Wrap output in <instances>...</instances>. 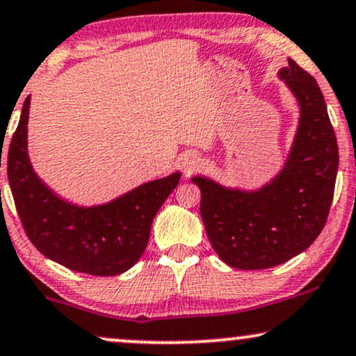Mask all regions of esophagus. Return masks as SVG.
I'll list each match as a JSON object with an SVG mask.
<instances>
[{
  "instance_id": "34e87169",
  "label": "esophagus",
  "mask_w": 356,
  "mask_h": 356,
  "mask_svg": "<svg viewBox=\"0 0 356 356\" xmlns=\"http://www.w3.org/2000/svg\"><path fill=\"white\" fill-rule=\"evenodd\" d=\"M200 163H201V158L198 155H186L185 158H183V161H181L183 168H185L188 173H190V171H195L196 168H198Z\"/></svg>"
}]
</instances>
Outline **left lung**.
<instances>
[{
  "label": "left lung",
  "mask_w": 356,
  "mask_h": 356,
  "mask_svg": "<svg viewBox=\"0 0 356 356\" xmlns=\"http://www.w3.org/2000/svg\"><path fill=\"white\" fill-rule=\"evenodd\" d=\"M300 105L299 129L280 173L257 191L193 177L213 249L227 266L269 269L305 251L325 226L339 170V145L317 81L289 59L279 71Z\"/></svg>",
  "instance_id": "obj_1"
}]
</instances>
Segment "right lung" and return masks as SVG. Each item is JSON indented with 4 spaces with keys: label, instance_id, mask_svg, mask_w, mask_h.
<instances>
[{
    "label": "right lung",
    "instance_id": "right-lung-1",
    "mask_svg": "<svg viewBox=\"0 0 356 356\" xmlns=\"http://www.w3.org/2000/svg\"><path fill=\"white\" fill-rule=\"evenodd\" d=\"M29 104L31 95L6 158L13 198L29 241L42 256L76 272L104 277L129 270L147 248L153 218L181 173L143 183L107 204L67 203L44 185L29 163Z\"/></svg>",
    "mask_w": 356,
    "mask_h": 356
}]
</instances>
